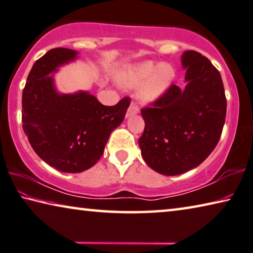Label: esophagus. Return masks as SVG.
I'll return each instance as SVG.
<instances>
[{"instance_id":"obj_1","label":"esophagus","mask_w":253,"mask_h":253,"mask_svg":"<svg viewBox=\"0 0 253 253\" xmlns=\"http://www.w3.org/2000/svg\"><path fill=\"white\" fill-rule=\"evenodd\" d=\"M138 113H139L138 105H136L134 102H131L129 109H127V112H126V118H130V117H132V115H135Z\"/></svg>"}]
</instances>
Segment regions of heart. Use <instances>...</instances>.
Returning <instances> with one entry per match:
<instances>
[{
    "instance_id": "b5f03b06",
    "label": "heart",
    "mask_w": 253,
    "mask_h": 253,
    "mask_svg": "<svg viewBox=\"0 0 253 253\" xmlns=\"http://www.w3.org/2000/svg\"><path fill=\"white\" fill-rule=\"evenodd\" d=\"M175 77L176 70L171 64L149 60L132 66L122 74L120 82L126 88L139 87V101L149 104L166 94Z\"/></svg>"
}]
</instances>
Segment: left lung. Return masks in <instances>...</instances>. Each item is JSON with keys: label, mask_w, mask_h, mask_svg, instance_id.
Segmentation results:
<instances>
[{"label": "left lung", "mask_w": 253, "mask_h": 253, "mask_svg": "<svg viewBox=\"0 0 253 253\" xmlns=\"http://www.w3.org/2000/svg\"><path fill=\"white\" fill-rule=\"evenodd\" d=\"M185 88L172 84L165 95L141 110L146 123L139 147L155 171L176 176L196 168L220 140L226 98L218 70L200 52L181 55Z\"/></svg>", "instance_id": "8db88e82"}]
</instances>
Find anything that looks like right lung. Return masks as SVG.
Masks as SVG:
<instances>
[{"mask_svg": "<svg viewBox=\"0 0 253 253\" xmlns=\"http://www.w3.org/2000/svg\"><path fill=\"white\" fill-rule=\"evenodd\" d=\"M77 55L67 48L49 50L33 65L22 93V126L32 149L49 166L70 173L97 163L130 105L129 97L105 106L85 90L58 92L53 75Z\"/></svg>", "mask_w": 253, "mask_h": 253, "instance_id": "right-lung-1", "label": "right lung"}]
</instances>
